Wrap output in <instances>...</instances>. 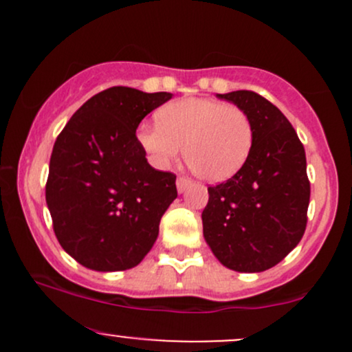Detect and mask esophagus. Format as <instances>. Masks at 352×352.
Wrapping results in <instances>:
<instances>
[{"label": "esophagus", "instance_id": "esophagus-1", "mask_svg": "<svg viewBox=\"0 0 352 352\" xmlns=\"http://www.w3.org/2000/svg\"><path fill=\"white\" fill-rule=\"evenodd\" d=\"M190 185H192V182L185 179V177H179V179H177V190H179V193H184Z\"/></svg>", "mask_w": 352, "mask_h": 352}]
</instances>
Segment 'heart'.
I'll return each instance as SVG.
<instances>
[{
	"mask_svg": "<svg viewBox=\"0 0 352 352\" xmlns=\"http://www.w3.org/2000/svg\"><path fill=\"white\" fill-rule=\"evenodd\" d=\"M155 124L137 129V140L159 168L168 167L184 152L204 180L232 179L252 153V119L238 106L213 99L190 98L167 104Z\"/></svg>",
	"mask_w": 352,
	"mask_h": 352,
	"instance_id": "heart-1",
	"label": "heart"
}]
</instances>
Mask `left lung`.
<instances>
[{"mask_svg":"<svg viewBox=\"0 0 352 352\" xmlns=\"http://www.w3.org/2000/svg\"><path fill=\"white\" fill-rule=\"evenodd\" d=\"M217 98L243 109L254 140L241 170L208 187L204 238L223 266L260 273L280 263L305 235L311 192L305 147L280 109L256 92Z\"/></svg>","mask_w":352,"mask_h":352,"instance_id":"8db88e82","label":"left lung"}]
</instances>
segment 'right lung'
Returning <instances> with one entry per match:
<instances>
[{
	"label": "right lung",
	"instance_id": "right-lung-1",
	"mask_svg": "<svg viewBox=\"0 0 352 352\" xmlns=\"http://www.w3.org/2000/svg\"><path fill=\"white\" fill-rule=\"evenodd\" d=\"M170 92L111 87L84 102L51 153L46 204L64 252L94 272L134 268L177 199L175 175L151 167L135 137Z\"/></svg>",
	"mask_w": 352,
	"mask_h": 352
}]
</instances>
